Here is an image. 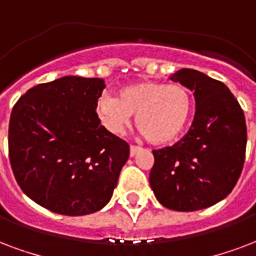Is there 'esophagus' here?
Listing matches in <instances>:
<instances>
[{
    "mask_svg": "<svg viewBox=\"0 0 256 256\" xmlns=\"http://www.w3.org/2000/svg\"><path fill=\"white\" fill-rule=\"evenodd\" d=\"M138 151H140V147H136V146H130V156H135Z\"/></svg>",
    "mask_w": 256,
    "mask_h": 256,
    "instance_id": "esophagus-1",
    "label": "esophagus"
}]
</instances>
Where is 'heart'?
Returning a JSON list of instances; mask_svg holds the SVG:
<instances>
[{
  "mask_svg": "<svg viewBox=\"0 0 256 256\" xmlns=\"http://www.w3.org/2000/svg\"><path fill=\"white\" fill-rule=\"evenodd\" d=\"M192 113V96L180 84L140 80L126 86L117 98L105 96L97 104V114L106 130L120 135L136 114V126L150 143L162 146L184 132Z\"/></svg>",
  "mask_w": 256,
  "mask_h": 256,
  "instance_id": "heart-1",
  "label": "heart"
}]
</instances>
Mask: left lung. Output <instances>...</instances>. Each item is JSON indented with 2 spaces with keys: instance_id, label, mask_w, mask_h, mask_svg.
Masks as SVG:
<instances>
[{
  "instance_id": "left-lung-1",
  "label": "left lung",
  "mask_w": 256,
  "mask_h": 256,
  "mask_svg": "<svg viewBox=\"0 0 256 256\" xmlns=\"http://www.w3.org/2000/svg\"><path fill=\"white\" fill-rule=\"evenodd\" d=\"M170 80L196 100L192 128L172 147L154 150L150 185L163 206L193 212L212 206L232 192L246 156L244 113L226 84L192 68Z\"/></svg>"
}]
</instances>
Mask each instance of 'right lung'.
I'll return each mask as SVG.
<instances>
[{
    "instance_id": "obj_1",
    "label": "right lung",
    "mask_w": 256,
    "mask_h": 256,
    "mask_svg": "<svg viewBox=\"0 0 256 256\" xmlns=\"http://www.w3.org/2000/svg\"><path fill=\"white\" fill-rule=\"evenodd\" d=\"M101 78L62 76L26 92L9 121V159L21 190L51 212L84 216L112 198L130 146L96 113Z\"/></svg>"
}]
</instances>
